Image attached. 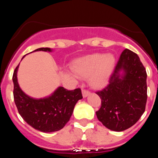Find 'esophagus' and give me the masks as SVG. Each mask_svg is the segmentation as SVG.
<instances>
[{"mask_svg":"<svg viewBox=\"0 0 158 158\" xmlns=\"http://www.w3.org/2000/svg\"><path fill=\"white\" fill-rule=\"evenodd\" d=\"M90 94V92L88 91V90H82V96H83V97H84V98L87 97L88 96H89Z\"/></svg>","mask_w":158,"mask_h":158,"instance_id":"obj_1","label":"esophagus"}]
</instances>
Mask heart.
<instances>
[{"mask_svg":"<svg viewBox=\"0 0 158 158\" xmlns=\"http://www.w3.org/2000/svg\"><path fill=\"white\" fill-rule=\"evenodd\" d=\"M115 67L116 59L111 54L93 53L76 59L72 68L79 77H89L93 88H102L109 82Z\"/></svg>","mask_w":158,"mask_h":158,"instance_id":"b5f03b06","label":"heart"}]
</instances>
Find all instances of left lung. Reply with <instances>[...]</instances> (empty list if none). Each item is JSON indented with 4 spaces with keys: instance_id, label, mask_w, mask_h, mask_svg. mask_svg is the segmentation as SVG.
Listing matches in <instances>:
<instances>
[{
    "instance_id": "obj_1",
    "label": "left lung",
    "mask_w": 158,
    "mask_h": 158,
    "mask_svg": "<svg viewBox=\"0 0 158 158\" xmlns=\"http://www.w3.org/2000/svg\"><path fill=\"white\" fill-rule=\"evenodd\" d=\"M146 78L139 56L128 49L123 50L109 85L96 93L102 101L96 114L103 126L111 131H123L139 120L147 100Z\"/></svg>"
}]
</instances>
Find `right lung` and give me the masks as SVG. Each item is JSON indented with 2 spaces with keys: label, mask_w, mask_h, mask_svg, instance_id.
<instances>
[{
  "label": "right lung",
  "mask_w": 158,
  "mask_h": 158,
  "mask_svg": "<svg viewBox=\"0 0 158 158\" xmlns=\"http://www.w3.org/2000/svg\"><path fill=\"white\" fill-rule=\"evenodd\" d=\"M36 51L52 52V50L41 48L33 52ZM24 57L23 56L21 60ZM19 64L16 67L12 77L14 101L19 114L27 124L38 131L49 133L61 130L70 120L77 102L82 99L81 89L68 90L60 86L46 97H31L19 86L17 77Z\"/></svg>",
  "instance_id": "obj_1"
}]
</instances>
